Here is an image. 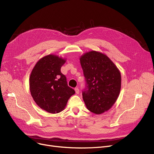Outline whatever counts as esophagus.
Listing matches in <instances>:
<instances>
[{
    "label": "esophagus",
    "instance_id": "obj_1",
    "mask_svg": "<svg viewBox=\"0 0 154 154\" xmlns=\"http://www.w3.org/2000/svg\"><path fill=\"white\" fill-rule=\"evenodd\" d=\"M75 93H76L77 94H79L80 91H79V89L78 88H75Z\"/></svg>",
    "mask_w": 154,
    "mask_h": 154
}]
</instances>
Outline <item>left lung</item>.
<instances>
[{
    "mask_svg": "<svg viewBox=\"0 0 154 154\" xmlns=\"http://www.w3.org/2000/svg\"><path fill=\"white\" fill-rule=\"evenodd\" d=\"M86 87L82 97L88 110L100 114L109 110L120 94L121 75L108 57L99 52L90 51L80 58Z\"/></svg>",
    "mask_w": 154,
    "mask_h": 154,
    "instance_id": "1",
    "label": "left lung"
}]
</instances>
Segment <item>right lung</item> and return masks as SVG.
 Listing matches in <instances>:
<instances>
[{
    "label": "right lung",
    "instance_id": "add662e5",
    "mask_svg": "<svg viewBox=\"0 0 154 154\" xmlns=\"http://www.w3.org/2000/svg\"><path fill=\"white\" fill-rule=\"evenodd\" d=\"M66 59L50 54L35 65L29 78L31 95L37 106L51 114L62 111L75 91L68 86L60 69Z\"/></svg>",
    "mask_w": 154,
    "mask_h": 154
}]
</instances>
